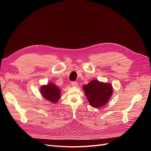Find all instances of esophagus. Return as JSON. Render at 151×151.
I'll list each match as a JSON object with an SVG mask.
<instances>
[{"mask_svg": "<svg viewBox=\"0 0 151 151\" xmlns=\"http://www.w3.org/2000/svg\"><path fill=\"white\" fill-rule=\"evenodd\" d=\"M71 85L72 86V87H77L78 83L76 81H72V82H71Z\"/></svg>", "mask_w": 151, "mask_h": 151, "instance_id": "34e87169", "label": "esophagus"}]
</instances>
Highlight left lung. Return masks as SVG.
<instances>
[{
    "mask_svg": "<svg viewBox=\"0 0 151 151\" xmlns=\"http://www.w3.org/2000/svg\"><path fill=\"white\" fill-rule=\"evenodd\" d=\"M112 86L93 80L87 85L83 86V89L87 100L92 107H99L105 105L112 94Z\"/></svg>",
    "mask_w": 151,
    "mask_h": 151,
    "instance_id": "8db88e82",
    "label": "left lung"
}]
</instances>
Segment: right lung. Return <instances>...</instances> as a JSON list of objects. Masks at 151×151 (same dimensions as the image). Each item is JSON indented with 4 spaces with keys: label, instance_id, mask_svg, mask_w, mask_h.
I'll use <instances>...</instances> for the list:
<instances>
[{
    "label": "right lung",
    "instance_id": "right-lung-1",
    "mask_svg": "<svg viewBox=\"0 0 151 151\" xmlns=\"http://www.w3.org/2000/svg\"><path fill=\"white\" fill-rule=\"evenodd\" d=\"M41 94L45 99L52 103H56L60 97L61 90L54 83L42 86Z\"/></svg>",
    "mask_w": 151,
    "mask_h": 151
}]
</instances>
